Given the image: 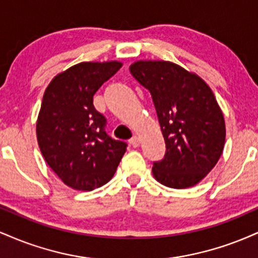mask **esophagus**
<instances>
[{"mask_svg": "<svg viewBox=\"0 0 258 258\" xmlns=\"http://www.w3.org/2000/svg\"><path fill=\"white\" fill-rule=\"evenodd\" d=\"M139 144H141V141H139V138L136 137V136H135V137H132L131 141H130V146L133 147V148L139 147Z\"/></svg>", "mask_w": 258, "mask_h": 258, "instance_id": "esophagus-1", "label": "esophagus"}]
</instances>
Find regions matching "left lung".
<instances>
[{
    "label": "left lung",
    "instance_id": "8db88e82",
    "mask_svg": "<svg viewBox=\"0 0 258 258\" xmlns=\"http://www.w3.org/2000/svg\"><path fill=\"white\" fill-rule=\"evenodd\" d=\"M130 72L149 91L166 144L164 158L153 162L154 177L168 188L195 185L217 164L226 139L211 88L170 61H136Z\"/></svg>",
    "mask_w": 258,
    "mask_h": 258
}]
</instances>
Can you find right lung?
<instances>
[{
    "instance_id": "right-lung-1",
    "label": "right lung",
    "mask_w": 258,
    "mask_h": 258,
    "mask_svg": "<svg viewBox=\"0 0 258 258\" xmlns=\"http://www.w3.org/2000/svg\"><path fill=\"white\" fill-rule=\"evenodd\" d=\"M122 64L80 63L52 80L38 114L37 142L44 160L70 188L90 191L111 179L126 152L125 142L105 132L106 119L93 96Z\"/></svg>"
}]
</instances>
